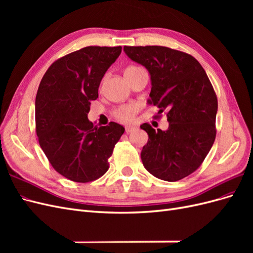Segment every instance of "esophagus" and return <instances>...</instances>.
Listing matches in <instances>:
<instances>
[{"instance_id": "1", "label": "esophagus", "mask_w": 253, "mask_h": 253, "mask_svg": "<svg viewBox=\"0 0 253 253\" xmlns=\"http://www.w3.org/2000/svg\"><path fill=\"white\" fill-rule=\"evenodd\" d=\"M136 129V127L135 126H126V134H128V133H132V132H134Z\"/></svg>"}]
</instances>
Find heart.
Listing matches in <instances>:
<instances>
[{
	"instance_id": "obj_1",
	"label": "heart",
	"mask_w": 253,
	"mask_h": 253,
	"mask_svg": "<svg viewBox=\"0 0 253 253\" xmlns=\"http://www.w3.org/2000/svg\"><path fill=\"white\" fill-rule=\"evenodd\" d=\"M141 70L140 67L137 66H128L125 74H132L137 71ZM139 111V105L136 103H127L120 105L118 108L115 109L113 111V116L114 118H116L118 121L124 122V124H129L132 122L136 116V114Z\"/></svg>"
}]
</instances>
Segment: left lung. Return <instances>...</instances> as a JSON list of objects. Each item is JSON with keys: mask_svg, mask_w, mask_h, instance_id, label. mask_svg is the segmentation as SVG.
<instances>
[{"mask_svg": "<svg viewBox=\"0 0 253 253\" xmlns=\"http://www.w3.org/2000/svg\"><path fill=\"white\" fill-rule=\"evenodd\" d=\"M128 58L151 75L149 104L167 113L169 128L149 135L141 151L145 169L155 177L177 181L196 171L215 140L217 97L203 66L187 52L165 46H125Z\"/></svg>", "mask_w": 253, "mask_h": 253, "instance_id": "left-lung-1", "label": "left lung"}]
</instances>
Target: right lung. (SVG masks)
Listing matches in <instances>:
<instances>
[{
  "instance_id": "add662e5",
  "label": "right lung",
  "mask_w": 253,
  "mask_h": 253,
  "mask_svg": "<svg viewBox=\"0 0 253 253\" xmlns=\"http://www.w3.org/2000/svg\"><path fill=\"white\" fill-rule=\"evenodd\" d=\"M121 46H87L56 60L44 74L36 96V132L51 167L76 182L98 179L109 170L125 127L87 119L91 100Z\"/></svg>"
}]
</instances>
